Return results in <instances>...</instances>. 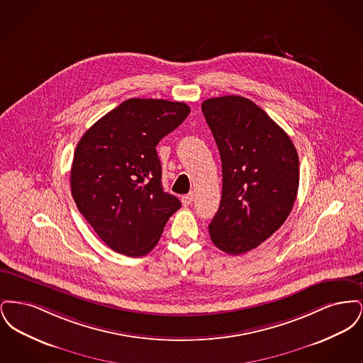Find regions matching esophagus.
<instances>
[{
	"label": "esophagus",
	"mask_w": 363,
	"mask_h": 363,
	"mask_svg": "<svg viewBox=\"0 0 363 363\" xmlns=\"http://www.w3.org/2000/svg\"><path fill=\"white\" fill-rule=\"evenodd\" d=\"M181 201H182V206H184V207H188V206H190V204H191V201H193V193H188V194L182 196Z\"/></svg>",
	"instance_id": "1"
}]
</instances>
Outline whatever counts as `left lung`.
Masks as SVG:
<instances>
[{"label":"left lung","instance_id":"obj_1","mask_svg":"<svg viewBox=\"0 0 363 363\" xmlns=\"http://www.w3.org/2000/svg\"><path fill=\"white\" fill-rule=\"evenodd\" d=\"M203 114L222 159L223 189L211 240L241 255L269 238L290 215L299 186L291 138L261 107L238 95L211 98Z\"/></svg>","mask_w":363,"mask_h":363}]
</instances>
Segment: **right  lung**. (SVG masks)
Segmentation results:
<instances>
[{
  "mask_svg": "<svg viewBox=\"0 0 363 363\" xmlns=\"http://www.w3.org/2000/svg\"><path fill=\"white\" fill-rule=\"evenodd\" d=\"M190 113L182 102L128 99L80 138L70 169L74 203L98 237L130 257L150 253L181 201L163 190L157 143Z\"/></svg>",
  "mask_w": 363,
  "mask_h": 363,
  "instance_id": "right-lung-1",
  "label": "right lung"
}]
</instances>
